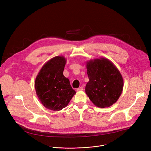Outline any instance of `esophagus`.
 I'll list each match as a JSON object with an SVG mask.
<instances>
[{"instance_id": "obj_1", "label": "esophagus", "mask_w": 151, "mask_h": 151, "mask_svg": "<svg viewBox=\"0 0 151 151\" xmlns=\"http://www.w3.org/2000/svg\"><path fill=\"white\" fill-rule=\"evenodd\" d=\"M82 90H83V88H82V87H79L78 88L76 89V91H82Z\"/></svg>"}]
</instances>
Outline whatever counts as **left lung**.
Returning a JSON list of instances; mask_svg holds the SVG:
<instances>
[{
	"mask_svg": "<svg viewBox=\"0 0 151 151\" xmlns=\"http://www.w3.org/2000/svg\"><path fill=\"white\" fill-rule=\"evenodd\" d=\"M89 81L85 93L97 107L104 108L115 103L122 92V76L109 60L101 57L87 61Z\"/></svg>",
	"mask_w": 151,
	"mask_h": 151,
	"instance_id": "left-lung-1",
	"label": "left lung"
}]
</instances>
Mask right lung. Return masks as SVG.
<instances>
[{"instance_id": "obj_1", "label": "right lung", "mask_w": 151, "mask_h": 151, "mask_svg": "<svg viewBox=\"0 0 151 151\" xmlns=\"http://www.w3.org/2000/svg\"><path fill=\"white\" fill-rule=\"evenodd\" d=\"M66 59L56 56L42 66L35 82L36 94L45 107L54 111L66 107L76 91L69 80L63 75Z\"/></svg>"}]
</instances>
